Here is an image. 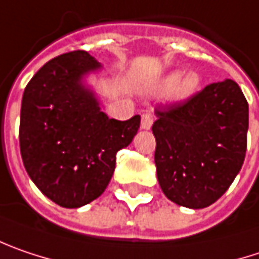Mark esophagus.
<instances>
[{"label": "esophagus", "instance_id": "34e87169", "mask_svg": "<svg viewBox=\"0 0 259 259\" xmlns=\"http://www.w3.org/2000/svg\"><path fill=\"white\" fill-rule=\"evenodd\" d=\"M152 123H154L152 114H149V113H145V114H142V123H141V127H142V129L149 130L151 129V126H152Z\"/></svg>", "mask_w": 259, "mask_h": 259}]
</instances>
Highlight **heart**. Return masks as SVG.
<instances>
[{
	"label": "heart",
	"mask_w": 259,
	"mask_h": 259,
	"mask_svg": "<svg viewBox=\"0 0 259 259\" xmlns=\"http://www.w3.org/2000/svg\"><path fill=\"white\" fill-rule=\"evenodd\" d=\"M198 84H199V77L193 73L183 76L182 79L179 73H173L165 79L164 86L165 89L175 88V95L177 98H188L198 89Z\"/></svg>",
	"instance_id": "heart-1"
}]
</instances>
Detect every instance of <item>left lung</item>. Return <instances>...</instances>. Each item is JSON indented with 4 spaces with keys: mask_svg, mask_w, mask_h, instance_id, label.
I'll use <instances>...</instances> for the list:
<instances>
[{
    "mask_svg": "<svg viewBox=\"0 0 259 259\" xmlns=\"http://www.w3.org/2000/svg\"><path fill=\"white\" fill-rule=\"evenodd\" d=\"M152 124L157 177L164 195L193 209L214 204L242 168L249 126L248 101L232 79L158 107Z\"/></svg>",
    "mask_w": 259,
    "mask_h": 259,
    "instance_id": "1",
    "label": "left lung"
}]
</instances>
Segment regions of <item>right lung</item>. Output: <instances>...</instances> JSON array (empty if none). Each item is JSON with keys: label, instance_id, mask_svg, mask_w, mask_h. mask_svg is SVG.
<instances>
[{"label": "right lung", "instance_id": "add662e5", "mask_svg": "<svg viewBox=\"0 0 259 259\" xmlns=\"http://www.w3.org/2000/svg\"><path fill=\"white\" fill-rule=\"evenodd\" d=\"M101 67L86 51L50 60L24 89L20 152L38 189L64 208L83 206L108 186L115 154L133 141L141 115L108 118L95 94L82 82Z\"/></svg>", "mask_w": 259, "mask_h": 259}]
</instances>
